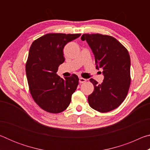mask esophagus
Masks as SVG:
<instances>
[{
  "instance_id": "esophagus-1",
  "label": "esophagus",
  "mask_w": 150,
  "mask_h": 150,
  "mask_svg": "<svg viewBox=\"0 0 150 150\" xmlns=\"http://www.w3.org/2000/svg\"><path fill=\"white\" fill-rule=\"evenodd\" d=\"M85 81H86L85 79L83 78V77H80V78H79V83H85Z\"/></svg>"
}]
</instances>
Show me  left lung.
Wrapping results in <instances>:
<instances>
[{
  "instance_id": "1",
  "label": "left lung",
  "mask_w": 150,
  "mask_h": 150,
  "mask_svg": "<svg viewBox=\"0 0 150 150\" xmlns=\"http://www.w3.org/2000/svg\"><path fill=\"white\" fill-rule=\"evenodd\" d=\"M95 55L96 68H101L105 78L101 84L91 79L94 86L88 102L94 110L108 112L118 108L125 99L131 83L130 57L126 48L112 36L84 34Z\"/></svg>"
}]
</instances>
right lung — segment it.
I'll return each mask as SVG.
<instances>
[{
    "label": "right lung",
    "mask_w": 150,
    "mask_h": 150,
    "mask_svg": "<svg viewBox=\"0 0 150 150\" xmlns=\"http://www.w3.org/2000/svg\"><path fill=\"white\" fill-rule=\"evenodd\" d=\"M81 34L50 33L34 40L26 63L29 90L35 103L50 113L62 112L69 106L79 84L77 75H57L59 66L65 62L63 48Z\"/></svg>",
    "instance_id": "1"
}]
</instances>
